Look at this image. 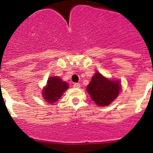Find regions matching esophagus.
I'll return each instance as SVG.
<instances>
[{"instance_id":"1","label":"esophagus","mask_w":153,"mask_h":153,"mask_svg":"<svg viewBox=\"0 0 153 153\" xmlns=\"http://www.w3.org/2000/svg\"><path fill=\"white\" fill-rule=\"evenodd\" d=\"M73 86H74V88H80V87H81V85H80L79 83H75L73 85Z\"/></svg>"}]
</instances>
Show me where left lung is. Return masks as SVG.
Returning <instances> with one entry per match:
<instances>
[{"mask_svg": "<svg viewBox=\"0 0 153 153\" xmlns=\"http://www.w3.org/2000/svg\"><path fill=\"white\" fill-rule=\"evenodd\" d=\"M121 91V85L117 80H109L97 72L87 86L91 99L100 106H105L113 102Z\"/></svg>", "mask_w": 153, "mask_h": 153, "instance_id": "8db88e82", "label": "left lung"}]
</instances>
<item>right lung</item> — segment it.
<instances>
[{"mask_svg": "<svg viewBox=\"0 0 153 153\" xmlns=\"http://www.w3.org/2000/svg\"><path fill=\"white\" fill-rule=\"evenodd\" d=\"M68 88V84L62 81L60 78L57 76L50 77L46 87L43 89V97L49 103H53L62 96Z\"/></svg>", "mask_w": 153, "mask_h": 153, "instance_id": "1", "label": "right lung"}]
</instances>
